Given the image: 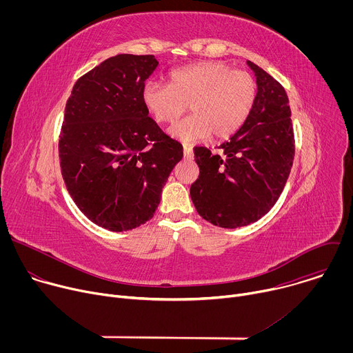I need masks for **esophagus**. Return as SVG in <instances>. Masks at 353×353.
Here are the masks:
<instances>
[{
    "label": "esophagus",
    "mask_w": 353,
    "mask_h": 353,
    "mask_svg": "<svg viewBox=\"0 0 353 353\" xmlns=\"http://www.w3.org/2000/svg\"><path fill=\"white\" fill-rule=\"evenodd\" d=\"M183 152H184V158L191 161L194 158V152H192V148L188 146V145H184L183 146Z\"/></svg>",
    "instance_id": "esophagus-1"
}]
</instances>
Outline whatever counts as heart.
Returning <instances> with one entry per match:
<instances>
[{
	"label": "heart",
	"mask_w": 353,
	"mask_h": 353,
	"mask_svg": "<svg viewBox=\"0 0 353 353\" xmlns=\"http://www.w3.org/2000/svg\"><path fill=\"white\" fill-rule=\"evenodd\" d=\"M170 83L148 81L142 102L158 123H174L185 110L191 114L170 128V135L194 143L233 135L248 119L257 99V83L245 71L222 61H201L176 68Z\"/></svg>",
	"instance_id": "obj_1"
}]
</instances>
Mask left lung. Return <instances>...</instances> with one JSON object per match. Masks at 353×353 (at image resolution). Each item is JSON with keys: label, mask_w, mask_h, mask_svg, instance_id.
I'll list each match as a JSON object with an SVG mask.
<instances>
[{"label": "left lung", "mask_w": 353, "mask_h": 353, "mask_svg": "<svg viewBox=\"0 0 353 353\" xmlns=\"http://www.w3.org/2000/svg\"><path fill=\"white\" fill-rule=\"evenodd\" d=\"M257 99L245 123L219 152L195 146L199 176L190 195L196 212L215 226L234 229L261 219L278 201L294 158L289 99L268 72L247 61Z\"/></svg>", "instance_id": "obj_1"}]
</instances>
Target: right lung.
<instances>
[{"label": "right lung", "instance_id": "1", "mask_svg": "<svg viewBox=\"0 0 353 353\" xmlns=\"http://www.w3.org/2000/svg\"><path fill=\"white\" fill-rule=\"evenodd\" d=\"M155 56L119 54L82 75L67 100L59 152L81 212L112 232L152 219L183 146L150 119L142 88Z\"/></svg>", "mask_w": 353, "mask_h": 353}]
</instances>
